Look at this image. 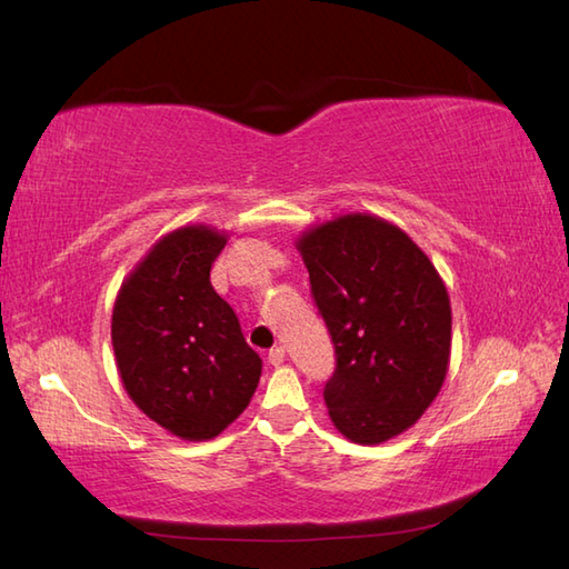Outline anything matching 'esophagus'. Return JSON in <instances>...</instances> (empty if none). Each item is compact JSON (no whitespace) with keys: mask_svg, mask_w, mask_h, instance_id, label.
<instances>
[{"mask_svg":"<svg viewBox=\"0 0 569 569\" xmlns=\"http://www.w3.org/2000/svg\"><path fill=\"white\" fill-rule=\"evenodd\" d=\"M283 361H286V349H283V347H273V349L269 351V363H271L273 368H279V366H283Z\"/></svg>","mask_w":569,"mask_h":569,"instance_id":"1","label":"esophagus"}]
</instances>
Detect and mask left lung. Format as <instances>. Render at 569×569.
I'll list each match as a JSON object with an SVG mask.
<instances>
[{
	"label": "left lung",
	"mask_w": 569,
	"mask_h": 569,
	"mask_svg": "<svg viewBox=\"0 0 569 569\" xmlns=\"http://www.w3.org/2000/svg\"><path fill=\"white\" fill-rule=\"evenodd\" d=\"M296 249L335 341L325 386L335 429L361 446L412 429L451 363V298L431 259L373 213L317 222Z\"/></svg>",
	"instance_id": "obj_1"
}]
</instances>
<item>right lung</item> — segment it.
I'll use <instances>...</instances> for the list:
<instances>
[{
    "label": "right lung",
    "mask_w": 569,
    "mask_h": 569,
    "mask_svg": "<svg viewBox=\"0 0 569 569\" xmlns=\"http://www.w3.org/2000/svg\"><path fill=\"white\" fill-rule=\"evenodd\" d=\"M228 232L203 222L162 234L118 290L116 368L144 417L183 441H208L240 417L261 378L232 308L210 286Z\"/></svg>",
    "instance_id": "obj_1"
}]
</instances>
